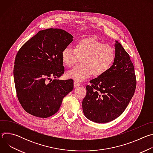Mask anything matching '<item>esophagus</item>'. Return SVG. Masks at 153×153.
Instances as JSON below:
<instances>
[{"mask_svg": "<svg viewBox=\"0 0 153 153\" xmlns=\"http://www.w3.org/2000/svg\"><path fill=\"white\" fill-rule=\"evenodd\" d=\"M79 86H80V83L78 82H77V81L74 82V88H77V87H79Z\"/></svg>", "mask_w": 153, "mask_h": 153, "instance_id": "1", "label": "esophagus"}]
</instances>
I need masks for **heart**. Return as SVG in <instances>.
<instances>
[{"mask_svg":"<svg viewBox=\"0 0 153 153\" xmlns=\"http://www.w3.org/2000/svg\"><path fill=\"white\" fill-rule=\"evenodd\" d=\"M61 57L67 66L71 67L82 58V63L67 72V76L75 80L82 82L90 77L105 73L112 65L114 57V48L93 39L79 41L74 48L67 46L62 51Z\"/></svg>","mask_w":153,"mask_h":153,"instance_id":"heart-1","label":"heart"}]
</instances>
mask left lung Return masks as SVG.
Wrapping results in <instances>:
<instances>
[{
	"label": "left lung",
	"mask_w": 153,
	"mask_h": 153,
	"mask_svg": "<svg viewBox=\"0 0 153 153\" xmlns=\"http://www.w3.org/2000/svg\"><path fill=\"white\" fill-rule=\"evenodd\" d=\"M114 47L112 66L86 86L83 112L87 119L96 123H107L120 116L136 90L134 68L129 56L117 40Z\"/></svg>",
	"instance_id": "obj_1"
}]
</instances>
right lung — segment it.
Instances as JSON below:
<instances>
[{
  "label": "right lung",
  "instance_id": "right-lung-1",
  "mask_svg": "<svg viewBox=\"0 0 153 153\" xmlns=\"http://www.w3.org/2000/svg\"><path fill=\"white\" fill-rule=\"evenodd\" d=\"M73 40V36L66 31L48 28L39 31L19 50L14 83L18 100L29 114L42 118L53 116L63 97L73 90V80L51 79L64 73L61 53Z\"/></svg>",
  "mask_w": 153,
  "mask_h": 153
}]
</instances>
